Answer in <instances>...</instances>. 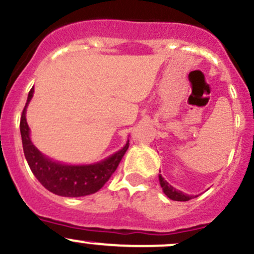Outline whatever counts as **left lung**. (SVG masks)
<instances>
[{
  "label": "left lung",
  "instance_id": "8db88e82",
  "mask_svg": "<svg viewBox=\"0 0 254 254\" xmlns=\"http://www.w3.org/2000/svg\"><path fill=\"white\" fill-rule=\"evenodd\" d=\"M159 180H160V185H161V189L164 191L165 195L170 198V200H174V201H189L191 198H193V196H190L184 193L182 191L180 190H176L175 187H172L161 175H159ZM196 197V196H195Z\"/></svg>",
  "mask_w": 254,
  "mask_h": 254
}]
</instances>
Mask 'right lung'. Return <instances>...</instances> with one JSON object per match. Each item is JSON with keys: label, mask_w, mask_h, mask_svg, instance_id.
<instances>
[{"label": "right lung", "mask_w": 254, "mask_h": 254, "mask_svg": "<svg viewBox=\"0 0 254 254\" xmlns=\"http://www.w3.org/2000/svg\"><path fill=\"white\" fill-rule=\"evenodd\" d=\"M34 89L28 93L27 103L21 115L22 145L27 162L32 172L48 191L64 197H80L95 193L110 179L123 156L129 147V140L122 150L107 157L103 161L90 165H65L44 156L31 141L29 127L26 120V109L33 97Z\"/></svg>", "instance_id": "right-lung-1"}]
</instances>
